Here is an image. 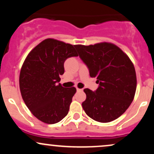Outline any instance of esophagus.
I'll list each match as a JSON object with an SVG mask.
<instances>
[{"label":"esophagus","instance_id":"esophagus-1","mask_svg":"<svg viewBox=\"0 0 154 154\" xmlns=\"http://www.w3.org/2000/svg\"><path fill=\"white\" fill-rule=\"evenodd\" d=\"M77 91H82L83 89H80V88H77Z\"/></svg>","mask_w":154,"mask_h":154}]
</instances>
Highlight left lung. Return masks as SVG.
Instances as JSON below:
<instances>
[{
	"label": "left lung",
	"instance_id": "obj_1",
	"mask_svg": "<svg viewBox=\"0 0 154 154\" xmlns=\"http://www.w3.org/2000/svg\"><path fill=\"white\" fill-rule=\"evenodd\" d=\"M79 57L96 77L99 87L85 88L86 99L82 106L86 114L99 122H109L125 112L135 97L137 77L129 56L114 43L75 45Z\"/></svg>",
	"mask_w": 154,
	"mask_h": 154
}]
</instances>
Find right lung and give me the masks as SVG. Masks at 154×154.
<instances>
[{"label": "right lung", "instance_id": "add662e5", "mask_svg": "<svg viewBox=\"0 0 154 154\" xmlns=\"http://www.w3.org/2000/svg\"><path fill=\"white\" fill-rule=\"evenodd\" d=\"M75 47L54 38L45 39L29 53L21 68L19 88L23 100L44 123L59 122L69 110L77 90L58 82L64 73L66 59L78 56Z\"/></svg>", "mask_w": 154, "mask_h": 154}]
</instances>
